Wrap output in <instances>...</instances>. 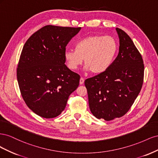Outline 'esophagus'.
Returning <instances> with one entry per match:
<instances>
[{"label": "esophagus", "instance_id": "34e87169", "mask_svg": "<svg viewBox=\"0 0 158 158\" xmlns=\"http://www.w3.org/2000/svg\"><path fill=\"white\" fill-rule=\"evenodd\" d=\"M84 83V80L83 78H80V84L82 85Z\"/></svg>", "mask_w": 158, "mask_h": 158}]
</instances>
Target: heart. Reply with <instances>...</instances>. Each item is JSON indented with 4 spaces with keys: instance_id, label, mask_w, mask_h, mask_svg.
<instances>
[{
    "instance_id": "1",
    "label": "heart",
    "mask_w": 158,
    "mask_h": 158,
    "mask_svg": "<svg viewBox=\"0 0 158 158\" xmlns=\"http://www.w3.org/2000/svg\"><path fill=\"white\" fill-rule=\"evenodd\" d=\"M117 51L118 44L113 37L90 35L76 42L75 50L66 51L64 59L72 70L77 69L84 59L85 69L99 74L111 66Z\"/></svg>"
}]
</instances>
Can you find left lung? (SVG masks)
Masks as SVG:
<instances>
[{"mask_svg": "<svg viewBox=\"0 0 158 158\" xmlns=\"http://www.w3.org/2000/svg\"><path fill=\"white\" fill-rule=\"evenodd\" d=\"M119 51L103 73L85 80L90 111L107 121L121 117L139 94L144 80V65L140 53L127 33L116 28Z\"/></svg>", "mask_w": 158, "mask_h": 158, "instance_id": "left-lung-1", "label": "left lung"}]
</instances>
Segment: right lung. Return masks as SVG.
Returning a JSON list of instances; mask_svg holds the SVG:
<instances>
[{"mask_svg":"<svg viewBox=\"0 0 158 158\" xmlns=\"http://www.w3.org/2000/svg\"><path fill=\"white\" fill-rule=\"evenodd\" d=\"M80 30L45 26L23 45L17 68L19 88L27 106L43 118L59 116L79 85L80 76L64 64V52Z\"/></svg>","mask_w":158,"mask_h":158,"instance_id":"right-lung-1","label":"right lung"}]
</instances>
